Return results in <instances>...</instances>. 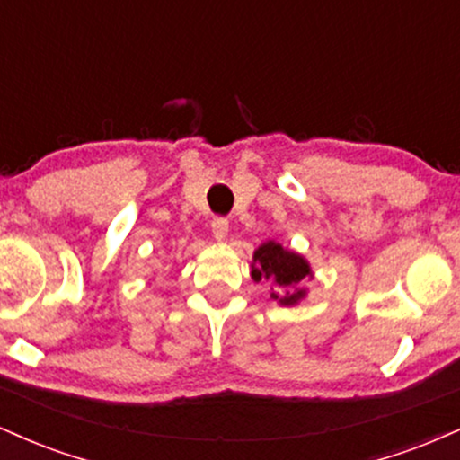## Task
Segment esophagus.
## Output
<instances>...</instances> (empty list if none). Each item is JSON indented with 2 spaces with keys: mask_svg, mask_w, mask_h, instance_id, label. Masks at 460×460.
Segmentation results:
<instances>
[{
  "mask_svg": "<svg viewBox=\"0 0 460 460\" xmlns=\"http://www.w3.org/2000/svg\"><path fill=\"white\" fill-rule=\"evenodd\" d=\"M212 234L218 242H225L229 235V220L226 218H214L212 220Z\"/></svg>",
  "mask_w": 460,
  "mask_h": 460,
  "instance_id": "1",
  "label": "esophagus"
}]
</instances>
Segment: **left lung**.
<instances>
[{
  "mask_svg": "<svg viewBox=\"0 0 460 460\" xmlns=\"http://www.w3.org/2000/svg\"><path fill=\"white\" fill-rule=\"evenodd\" d=\"M251 279L255 283L268 281L272 285L270 298L283 307H294L307 298L305 281L314 279V270L300 252L268 240L252 252Z\"/></svg>",
  "mask_w": 460,
  "mask_h": 460,
  "instance_id": "1",
  "label": "left lung"
}]
</instances>
